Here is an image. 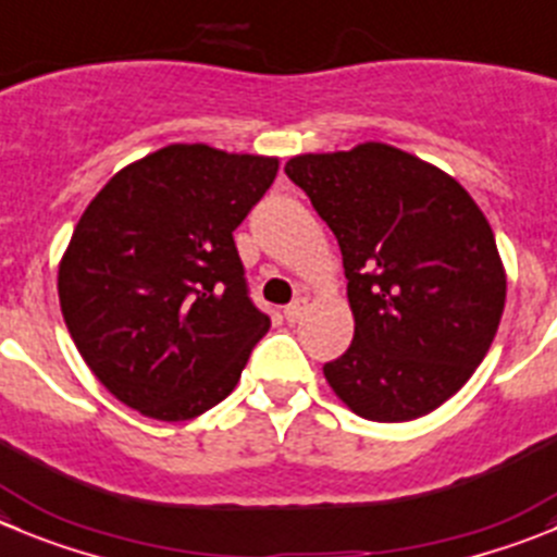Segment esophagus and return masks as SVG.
I'll return each instance as SVG.
<instances>
[{
  "label": "esophagus",
  "instance_id": "1",
  "mask_svg": "<svg viewBox=\"0 0 557 557\" xmlns=\"http://www.w3.org/2000/svg\"><path fill=\"white\" fill-rule=\"evenodd\" d=\"M305 308H308V302H305V299H296V302H290L288 308L283 310L285 321H288V324H296V321L305 315Z\"/></svg>",
  "mask_w": 557,
  "mask_h": 557
}]
</instances>
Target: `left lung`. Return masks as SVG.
<instances>
[{
	"label": "left lung",
	"mask_w": 557,
	"mask_h": 557,
	"mask_svg": "<svg viewBox=\"0 0 557 557\" xmlns=\"http://www.w3.org/2000/svg\"><path fill=\"white\" fill-rule=\"evenodd\" d=\"M335 233L355 341L326 362L332 393L376 423L423 418L490 351L506 308L495 233L465 186L401 148L362 143L288 159Z\"/></svg>",
	"instance_id": "1"
}]
</instances>
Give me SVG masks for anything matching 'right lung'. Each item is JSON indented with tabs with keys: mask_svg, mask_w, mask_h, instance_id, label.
Masks as SVG:
<instances>
[{
	"mask_svg": "<svg viewBox=\"0 0 557 557\" xmlns=\"http://www.w3.org/2000/svg\"><path fill=\"white\" fill-rule=\"evenodd\" d=\"M280 159L175 143L114 173L62 252L57 290L82 360L117 401L191 420L227 398L272 326L233 231Z\"/></svg>",
	"mask_w": 557,
	"mask_h": 557,
	"instance_id": "obj_1",
	"label": "right lung"
}]
</instances>
